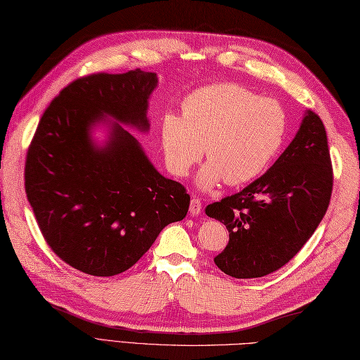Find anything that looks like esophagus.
<instances>
[{"mask_svg":"<svg viewBox=\"0 0 360 360\" xmlns=\"http://www.w3.org/2000/svg\"><path fill=\"white\" fill-rule=\"evenodd\" d=\"M201 207H202V204H201V201L198 200V198H193L192 201H190V215L192 217H198L201 213Z\"/></svg>","mask_w":360,"mask_h":360,"instance_id":"obj_1","label":"esophagus"}]
</instances>
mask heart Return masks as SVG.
I'll return each mask as SVG.
<instances>
[{
    "mask_svg": "<svg viewBox=\"0 0 360 360\" xmlns=\"http://www.w3.org/2000/svg\"><path fill=\"white\" fill-rule=\"evenodd\" d=\"M182 114L160 120L165 164L184 178L196 162L210 159L196 176V186L210 190L226 181L240 186L262 174L286 137L285 110L236 83L196 89L182 103Z\"/></svg>",
    "mask_w": 360,
    "mask_h": 360,
    "instance_id": "obj_1",
    "label": "heart"
}]
</instances>
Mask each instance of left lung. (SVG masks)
I'll return each mask as SVG.
<instances>
[{"label":"left lung","mask_w":360,"mask_h":360,"mask_svg":"<svg viewBox=\"0 0 360 360\" xmlns=\"http://www.w3.org/2000/svg\"><path fill=\"white\" fill-rule=\"evenodd\" d=\"M333 167L323 122L307 110L295 137L262 178L205 207L229 231L213 262L235 278H257L294 258L325 217Z\"/></svg>","instance_id":"1"}]
</instances>
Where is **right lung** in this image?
<instances>
[{
    "label": "right lung",
    "instance_id": "right-lung-1",
    "mask_svg": "<svg viewBox=\"0 0 360 360\" xmlns=\"http://www.w3.org/2000/svg\"><path fill=\"white\" fill-rule=\"evenodd\" d=\"M156 86L158 75L141 70L74 80L46 108L30 142L25 187L38 227L65 263L85 274L125 272L188 212L186 188L160 174L122 127L148 131ZM97 124L109 125L103 144L92 137Z\"/></svg>",
    "mask_w": 360,
    "mask_h": 360
}]
</instances>
